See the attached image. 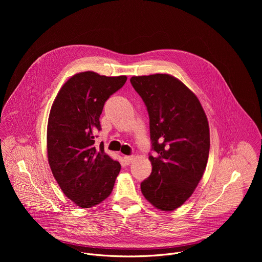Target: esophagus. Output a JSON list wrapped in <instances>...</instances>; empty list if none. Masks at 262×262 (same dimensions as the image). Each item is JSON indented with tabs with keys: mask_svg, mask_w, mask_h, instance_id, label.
<instances>
[{
	"mask_svg": "<svg viewBox=\"0 0 262 262\" xmlns=\"http://www.w3.org/2000/svg\"><path fill=\"white\" fill-rule=\"evenodd\" d=\"M135 159V157L134 156H125L124 158H123V160H124V162H125V164H130L132 162H133V160Z\"/></svg>",
	"mask_w": 262,
	"mask_h": 262,
	"instance_id": "obj_1",
	"label": "esophagus"
}]
</instances>
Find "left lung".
<instances>
[{
    "instance_id": "left-lung-1",
    "label": "left lung",
    "mask_w": 262,
    "mask_h": 262,
    "mask_svg": "<svg viewBox=\"0 0 262 262\" xmlns=\"http://www.w3.org/2000/svg\"><path fill=\"white\" fill-rule=\"evenodd\" d=\"M149 116L152 172L141 182L144 197L171 211L194 193L209 155V127L197 96L169 74L133 77Z\"/></svg>"
}]
</instances>
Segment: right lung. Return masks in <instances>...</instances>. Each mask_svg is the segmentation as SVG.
Instances as JSON below:
<instances>
[{"mask_svg":"<svg viewBox=\"0 0 262 262\" xmlns=\"http://www.w3.org/2000/svg\"><path fill=\"white\" fill-rule=\"evenodd\" d=\"M93 71L74 74L59 91L48 123V158L66 197L83 208L110 196L121 166L94 145L99 117L107 98L126 82Z\"/></svg>","mask_w":262,"mask_h":262,"instance_id":"add662e5","label":"right lung"}]
</instances>
